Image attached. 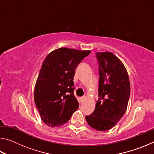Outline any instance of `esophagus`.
Instances as JSON below:
<instances>
[{
    "instance_id": "1",
    "label": "esophagus",
    "mask_w": 154,
    "mask_h": 154,
    "mask_svg": "<svg viewBox=\"0 0 154 154\" xmlns=\"http://www.w3.org/2000/svg\"><path fill=\"white\" fill-rule=\"evenodd\" d=\"M85 99V96H82V97H81V98H80V100L82 101V102H83V101Z\"/></svg>"
}]
</instances>
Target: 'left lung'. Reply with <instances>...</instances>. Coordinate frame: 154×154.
Segmentation results:
<instances>
[{
  "label": "left lung",
  "instance_id": "left-lung-1",
  "mask_svg": "<svg viewBox=\"0 0 154 154\" xmlns=\"http://www.w3.org/2000/svg\"><path fill=\"white\" fill-rule=\"evenodd\" d=\"M99 64L98 99L95 110L85 116L88 124L98 131L111 129L126 111L130 94L127 70L116 55L109 51L97 52Z\"/></svg>",
  "mask_w": 154,
  "mask_h": 154
}]
</instances>
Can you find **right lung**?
I'll list each match as a JSON object with an SVG mask.
<instances>
[{
	"label": "right lung",
	"mask_w": 154,
	"mask_h": 154,
	"mask_svg": "<svg viewBox=\"0 0 154 154\" xmlns=\"http://www.w3.org/2000/svg\"><path fill=\"white\" fill-rule=\"evenodd\" d=\"M90 50L61 48L44 60L36 79L34 99L42 121L52 128L61 126L79 108L74 96L75 71Z\"/></svg>",
	"instance_id": "right-lung-1"
}]
</instances>
